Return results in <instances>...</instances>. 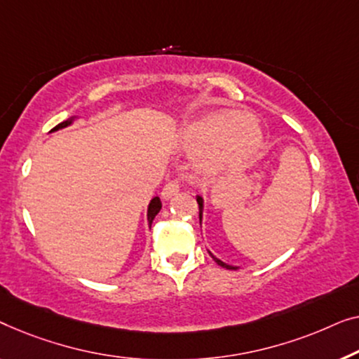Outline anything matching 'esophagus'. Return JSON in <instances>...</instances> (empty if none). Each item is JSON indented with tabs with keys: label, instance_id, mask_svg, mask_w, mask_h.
Returning a JSON list of instances; mask_svg holds the SVG:
<instances>
[{
	"label": "esophagus",
	"instance_id": "34e87169",
	"mask_svg": "<svg viewBox=\"0 0 359 359\" xmlns=\"http://www.w3.org/2000/svg\"><path fill=\"white\" fill-rule=\"evenodd\" d=\"M179 189H180L179 182L177 180H170V182H168V184L164 185L163 191H161V196H163L164 200H169L170 196H174L175 194H177Z\"/></svg>",
	"mask_w": 359,
	"mask_h": 359
}]
</instances>
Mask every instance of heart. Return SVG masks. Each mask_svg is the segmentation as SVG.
I'll list each match as a JSON object with an SVG mask.
<instances>
[{"label": "heart", "instance_id": "obj_1", "mask_svg": "<svg viewBox=\"0 0 359 359\" xmlns=\"http://www.w3.org/2000/svg\"><path fill=\"white\" fill-rule=\"evenodd\" d=\"M264 141V133L250 115L219 109L203 115L184 131V143L200 151V164L216 172L250 159Z\"/></svg>", "mask_w": 359, "mask_h": 359}]
</instances>
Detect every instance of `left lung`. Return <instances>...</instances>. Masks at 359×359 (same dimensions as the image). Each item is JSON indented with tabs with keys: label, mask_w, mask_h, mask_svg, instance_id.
Masks as SVG:
<instances>
[{
	"label": "left lung",
	"mask_w": 359,
	"mask_h": 359,
	"mask_svg": "<svg viewBox=\"0 0 359 359\" xmlns=\"http://www.w3.org/2000/svg\"><path fill=\"white\" fill-rule=\"evenodd\" d=\"M196 203H198V210H200V224H201V219H203V198H201V196H196ZM210 252V250H208ZM210 255L213 257V260L216 262V264H218L219 266H223V269H228V270H237V266H232V265H228V264H224L223 260H219V259H216V257L211 254L210 252Z\"/></svg>",
	"instance_id": "obj_1"
}]
</instances>
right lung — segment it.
Listing matches in <instances>:
<instances>
[{
    "mask_svg": "<svg viewBox=\"0 0 359 359\" xmlns=\"http://www.w3.org/2000/svg\"><path fill=\"white\" fill-rule=\"evenodd\" d=\"M73 120H74V117H72V118H68V120H65V122H62V123H58L57 127H55L52 131H57V130H62V128H67L68 125H72L73 123ZM161 200H159V196H154L153 200H151V203H149V206H148V223H149V226H151V223H153V219L156 218V215L159 213V210H161Z\"/></svg>",
    "mask_w": 359,
    "mask_h": 359,
    "instance_id": "1",
    "label": "right lung"
}]
</instances>
